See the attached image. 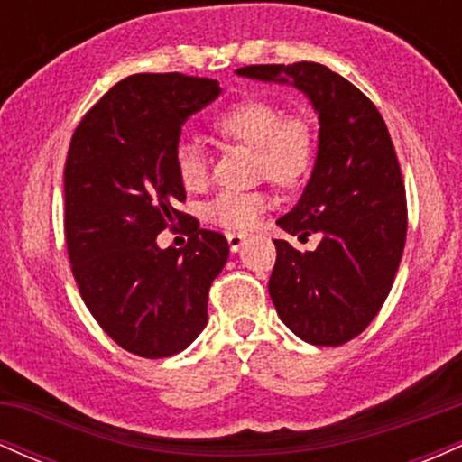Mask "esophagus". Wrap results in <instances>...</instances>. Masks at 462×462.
Returning <instances> with one entry per match:
<instances>
[{
	"label": "esophagus",
	"mask_w": 462,
	"mask_h": 462,
	"mask_svg": "<svg viewBox=\"0 0 462 462\" xmlns=\"http://www.w3.org/2000/svg\"><path fill=\"white\" fill-rule=\"evenodd\" d=\"M226 238L227 245H230V252H238L243 247V243H245V235H236V232H227Z\"/></svg>",
	"instance_id": "34e87169"
}]
</instances>
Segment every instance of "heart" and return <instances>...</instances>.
<instances>
[{"instance_id":"obj_1","label":"heart","mask_w":462,"mask_h":462,"mask_svg":"<svg viewBox=\"0 0 462 462\" xmlns=\"http://www.w3.org/2000/svg\"><path fill=\"white\" fill-rule=\"evenodd\" d=\"M217 134L236 141L256 153L258 171L273 182L293 187L315 164L317 136L306 115H284L269 99L249 97L224 110L213 121ZM176 171L184 189L199 190L208 184V156L198 143L184 139L176 147ZM272 195L264 190H221L204 206L210 224L226 230L247 232L258 226Z\"/></svg>"}]
</instances>
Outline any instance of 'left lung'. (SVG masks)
Masks as SVG:
<instances>
[{
  "label": "left lung",
  "instance_id": "1",
  "mask_svg": "<svg viewBox=\"0 0 462 462\" xmlns=\"http://www.w3.org/2000/svg\"><path fill=\"white\" fill-rule=\"evenodd\" d=\"M236 76L291 84L319 116L310 180L298 204L275 224L312 252L275 238L269 295L291 332L312 346H343L383 309L406 243V193L389 130L378 108L317 62L252 65Z\"/></svg>",
  "mask_w": 462,
  "mask_h": 462
}]
</instances>
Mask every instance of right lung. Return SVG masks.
<instances>
[{"instance_id":"right-lung-1","label":"right lung","mask_w":462,"mask_h":462,"mask_svg":"<svg viewBox=\"0 0 462 462\" xmlns=\"http://www.w3.org/2000/svg\"><path fill=\"white\" fill-rule=\"evenodd\" d=\"M221 95L217 79L136 73L84 115L65 164V236L79 295L121 347L143 358L187 349L208 323V291L227 241L178 213L182 125ZM189 220V243L161 250L164 226Z\"/></svg>"}]
</instances>
